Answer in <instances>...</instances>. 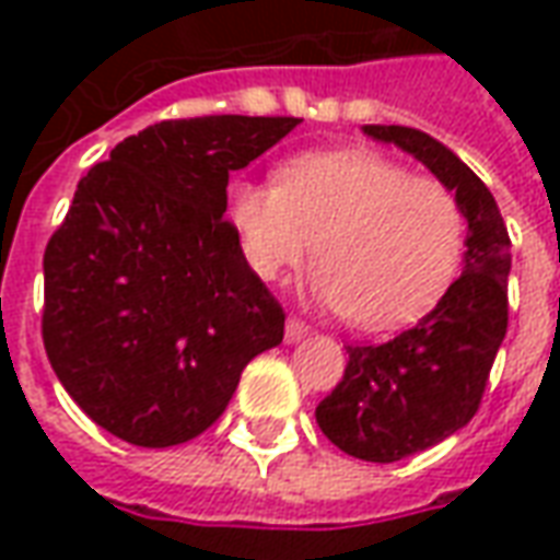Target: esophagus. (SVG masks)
I'll return each instance as SVG.
<instances>
[{"label": "esophagus", "mask_w": 560, "mask_h": 560, "mask_svg": "<svg viewBox=\"0 0 560 560\" xmlns=\"http://www.w3.org/2000/svg\"><path fill=\"white\" fill-rule=\"evenodd\" d=\"M308 332H312V327H308V324L296 320V317H288V324H284V341H288V345L305 339Z\"/></svg>", "instance_id": "1"}]
</instances>
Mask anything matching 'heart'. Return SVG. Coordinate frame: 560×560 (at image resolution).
<instances>
[{"mask_svg": "<svg viewBox=\"0 0 560 560\" xmlns=\"http://www.w3.org/2000/svg\"><path fill=\"white\" fill-rule=\"evenodd\" d=\"M231 221L260 279L300 267L312 291L363 329L408 327L453 288L465 257L456 195L363 149L288 161L276 183L231 185Z\"/></svg>", "mask_w": 560, "mask_h": 560, "instance_id": "obj_1", "label": "heart"}]
</instances>
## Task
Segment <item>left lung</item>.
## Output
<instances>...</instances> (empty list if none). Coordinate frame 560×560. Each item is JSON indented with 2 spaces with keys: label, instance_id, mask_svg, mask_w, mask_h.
Here are the masks:
<instances>
[{
  "label": "left lung",
  "instance_id": "left-lung-1",
  "mask_svg": "<svg viewBox=\"0 0 560 560\" xmlns=\"http://www.w3.org/2000/svg\"><path fill=\"white\" fill-rule=\"evenodd\" d=\"M396 143L456 191L468 221L465 267L420 324L384 345H348L336 389L317 405V425L341 453L399 462L468 425L506 336L510 236L492 191L453 149L405 126H363Z\"/></svg>",
  "mask_w": 560,
  "mask_h": 560
}]
</instances>
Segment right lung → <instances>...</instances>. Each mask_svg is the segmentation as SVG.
<instances>
[{
    "label": "right lung",
    "mask_w": 560,
    "mask_h": 560,
    "mask_svg": "<svg viewBox=\"0 0 560 560\" xmlns=\"http://www.w3.org/2000/svg\"><path fill=\"white\" fill-rule=\"evenodd\" d=\"M293 116L167 119L78 183L44 252L47 360L83 413L135 446L219 420L243 369L284 339V312L224 219L228 176Z\"/></svg>",
    "instance_id": "add662e5"
}]
</instances>
